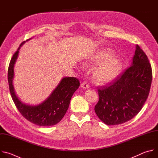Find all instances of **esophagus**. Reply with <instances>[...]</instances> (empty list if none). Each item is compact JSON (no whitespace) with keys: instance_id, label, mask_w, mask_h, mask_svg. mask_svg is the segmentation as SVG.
<instances>
[{"instance_id":"esophagus-1","label":"esophagus","mask_w":158,"mask_h":158,"mask_svg":"<svg viewBox=\"0 0 158 158\" xmlns=\"http://www.w3.org/2000/svg\"><path fill=\"white\" fill-rule=\"evenodd\" d=\"M81 87H82V89H87V88H89V85H88V84H87L86 82H83L81 84Z\"/></svg>"}]
</instances>
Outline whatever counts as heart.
Listing matches in <instances>:
<instances>
[{"instance_id":"heart-1","label":"heart","mask_w":158,"mask_h":158,"mask_svg":"<svg viewBox=\"0 0 158 158\" xmlns=\"http://www.w3.org/2000/svg\"><path fill=\"white\" fill-rule=\"evenodd\" d=\"M114 54L108 51H101L95 56L93 62L101 64L93 73L94 81L99 84H105L115 79L121 73L123 63L114 59Z\"/></svg>"}]
</instances>
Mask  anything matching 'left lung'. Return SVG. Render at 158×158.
<instances>
[{"label":"left lung","mask_w":158,"mask_h":158,"mask_svg":"<svg viewBox=\"0 0 158 158\" xmlns=\"http://www.w3.org/2000/svg\"><path fill=\"white\" fill-rule=\"evenodd\" d=\"M152 74L144 52L136 45L132 64L114 81L98 88L96 114L106 124L117 125L136 116L149 94Z\"/></svg>","instance_id":"left-lung-1"}]
</instances>
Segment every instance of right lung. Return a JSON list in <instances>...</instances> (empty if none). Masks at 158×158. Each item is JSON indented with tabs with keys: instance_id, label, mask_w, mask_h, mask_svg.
Wrapping results in <instances>:
<instances>
[{
	"instance_id": "add662e5",
	"label": "right lung",
	"mask_w": 158,
	"mask_h": 158,
	"mask_svg": "<svg viewBox=\"0 0 158 158\" xmlns=\"http://www.w3.org/2000/svg\"><path fill=\"white\" fill-rule=\"evenodd\" d=\"M24 43L25 41L21 43L13 55L9 66L8 81L12 98L20 114L29 121L40 126L55 125L60 121L66 113L71 99L80 85L79 81L76 77H64L49 97L39 105L30 106L20 101L15 93L12 81L14 66L19 51Z\"/></svg>"
}]
</instances>
